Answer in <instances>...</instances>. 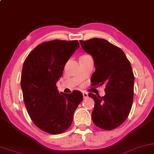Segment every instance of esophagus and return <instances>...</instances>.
<instances>
[{"label":"esophagus","instance_id":"esophagus-1","mask_svg":"<svg viewBox=\"0 0 154 154\" xmlns=\"http://www.w3.org/2000/svg\"><path fill=\"white\" fill-rule=\"evenodd\" d=\"M83 96H84V98H87L88 97H89L88 94L86 93V92H83Z\"/></svg>","mask_w":154,"mask_h":154}]
</instances>
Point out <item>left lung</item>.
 <instances>
[{
    "mask_svg": "<svg viewBox=\"0 0 154 154\" xmlns=\"http://www.w3.org/2000/svg\"><path fill=\"white\" fill-rule=\"evenodd\" d=\"M82 48L93 58L96 71L92 86H106L104 96L89 93L95 102L91 116L105 130L118 128L128 118L134 97V74L130 61L118 47L102 38L80 41Z\"/></svg>",
    "mask_w": 154,
    "mask_h": 154,
    "instance_id": "obj_1",
    "label": "left lung"
}]
</instances>
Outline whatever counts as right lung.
Returning a JSON list of instances; mask_svg holds the SVG:
<instances>
[{
	"instance_id": "right-lung-1",
	"label": "right lung",
	"mask_w": 154,
	"mask_h": 154,
	"mask_svg": "<svg viewBox=\"0 0 154 154\" xmlns=\"http://www.w3.org/2000/svg\"><path fill=\"white\" fill-rule=\"evenodd\" d=\"M79 48L78 41L53 40L36 46L24 60L21 76L24 104L33 122L44 132H64L82 101L80 91L60 93L56 85L66 63Z\"/></svg>"
}]
</instances>
